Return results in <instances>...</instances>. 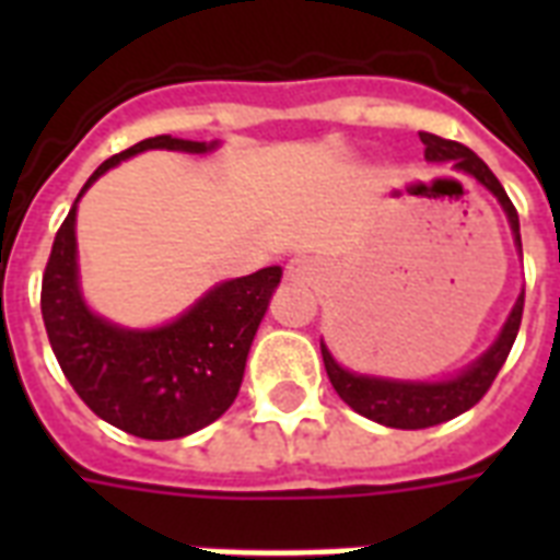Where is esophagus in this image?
I'll return each instance as SVG.
<instances>
[{
	"instance_id": "esophagus-1",
	"label": "esophagus",
	"mask_w": 560,
	"mask_h": 560,
	"mask_svg": "<svg viewBox=\"0 0 560 560\" xmlns=\"http://www.w3.org/2000/svg\"><path fill=\"white\" fill-rule=\"evenodd\" d=\"M288 272H290V279H311V276H314V264L307 261V258H296V261H290V267H288Z\"/></svg>"
}]
</instances>
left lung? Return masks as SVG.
Masks as SVG:
<instances>
[{
    "label": "left lung",
    "instance_id": "left-lung-1",
    "mask_svg": "<svg viewBox=\"0 0 560 560\" xmlns=\"http://www.w3.org/2000/svg\"><path fill=\"white\" fill-rule=\"evenodd\" d=\"M421 142H424V156L430 162H453V168L462 171V174H470L477 177L488 191L494 194L500 206L509 214V223H512L514 241L521 246V220H517V209L514 202L509 200L505 188L500 186V179L491 174L486 162L479 160L477 153L465 148V144L453 142V139H442V136L421 133ZM523 319V293L514 305L512 316L505 319L503 331L497 337V342L491 349L470 363L459 377L442 383H398V381H381V377H363V374H351L342 366H337L331 358V351L323 346V360L325 372H328V381L337 389L346 404H349L354 412L372 418L377 424L395 427V430H424V427H435L451 421V418L468 412L474 404L482 400L491 383H494L497 372L503 369L509 351H512L514 340H517V331H521Z\"/></svg>",
    "mask_w": 560,
    "mask_h": 560
}]
</instances>
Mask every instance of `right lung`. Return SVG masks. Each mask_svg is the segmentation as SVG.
Returning <instances> with one entry per match:
<instances>
[{"mask_svg":"<svg viewBox=\"0 0 560 560\" xmlns=\"http://www.w3.org/2000/svg\"><path fill=\"white\" fill-rule=\"evenodd\" d=\"M148 148L206 153L214 144L153 136L101 162L81 194L104 171ZM279 281L281 267H264L209 290L177 323L156 331H125L83 305L72 206L51 244L39 307L51 351L83 404L125 433L162 442L197 433L232 407L246 354Z\"/></svg>","mask_w":560,"mask_h":560,"instance_id":"1","label":"right lung"}]
</instances>
